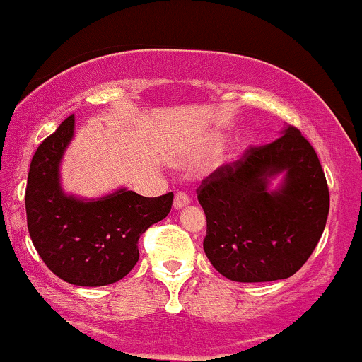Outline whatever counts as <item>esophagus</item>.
<instances>
[{
	"label": "esophagus",
	"instance_id": "obj_1",
	"mask_svg": "<svg viewBox=\"0 0 362 362\" xmlns=\"http://www.w3.org/2000/svg\"><path fill=\"white\" fill-rule=\"evenodd\" d=\"M186 205H189V197L186 193H176V197H174V208L176 210H181V208H185Z\"/></svg>",
	"mask_w": 362,
	"mask_h": 362
}]
</instances>
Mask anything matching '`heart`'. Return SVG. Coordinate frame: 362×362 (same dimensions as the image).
<instances>
[{"mask_svg": "<svg viewBox=\"0 0 362 362\" xmlns=\"http://www.w3.org/2000/svg\"><path fill=\"white\" fill-rule=\"evenodd\" d=\"M222 144H223V139L220 137V135H214V137L210 139V142L206 144V148L208 151H218L220 147H222ZM191 163V159L189 157H185V159H181V164H189Z\"/></svg>", "mask_w": 362, "mask_h": 362, "instance_id": "1", "label": "heart"}]
</instances>
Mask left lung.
<instances>
[{"label": "left lung", "mask_w": 362, "mask_h": 362, "mask_svg": "<svg viewBox=\"0 0 362 362\" xmlns=\"http://www.w3.org/2000/svg\"><path fill=\"white\" fill-rule=\"evenodd\" d=\"M198 202L206 215V257L239 283L295 274L317 247L330 206L320 160L290 125L278 140L210 174Z\"/></svg>", "instance_id": "left-lung-1"}]
</instances>
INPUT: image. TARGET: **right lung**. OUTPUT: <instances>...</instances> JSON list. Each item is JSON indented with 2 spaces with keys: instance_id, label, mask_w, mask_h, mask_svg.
<instances>
[{
  "instance_id": "right-lung-1",
  "label": "right lung",
  "mask_w": 362,
  "mask_h": 362,
  "mask_svg": "<svg viewBox=\"0 0 362 362\" xmlns=\"http://www.w3.org/2000/svg\"><path fill=\"white\" fill-rule=\"evenodd\" d=\"M72 139L74 115L33 156L25 191L28 233L55 276L76 286H105L137 264L140 235L168 216L173 193L157 198L127 188L98 198L67 193L61 164Z\"/></svg>"
}]
</instances>
